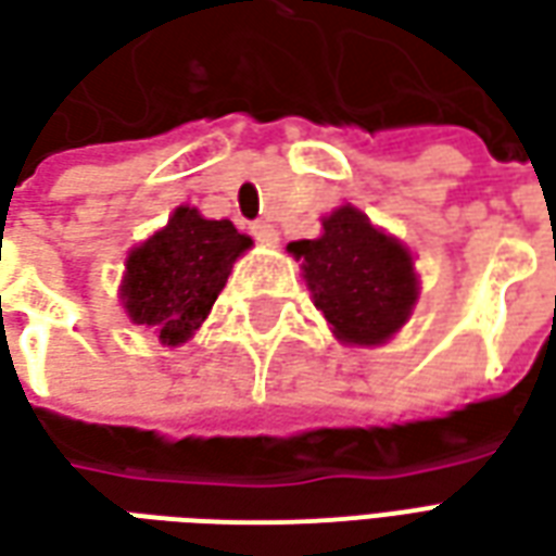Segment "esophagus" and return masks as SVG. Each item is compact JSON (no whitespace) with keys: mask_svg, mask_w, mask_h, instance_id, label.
Here are the masks:
<instances>
[{"mask_svg":"<svg viewBox=\"0 0 556 556\" xmlns=\"http://www.w3.org/2000/svg\"><path fill=\"white\" fill-rule=\"evenodd\" d=\"M253 235H255V241H262V243L279 241V231L274 223H253Z\"/></svg>","mask_w":556,"mask_h":556,"instance_id":"1","label":"esophagus"}]
</instances>
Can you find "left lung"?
I'll use <instances>...</instances> for the list:
<instances>
[{
    "label": "left lung",
    "mask_w": 556,
    "mask_h": 556,
    "mask_svg": "<svg viewBox=\"0 0 556 556\" xmlns=\"http://www.w3.org/2000/svg\"><path fill=\"white\" fill-rule=\"evenodd\" d=\"M321 226V238L289 243V253L303 262L315 309L339 342L381 345L417 303L419 279L408 247L375 229L354 205L337 207Z\"/></svg>",
    "instance_id": "obj_1"
}]
</instances>
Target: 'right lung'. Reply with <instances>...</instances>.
<instances>
[{
    "label": "right lung",
    "instance_id": "add662e5",
    "mask_svg": "<svg viewBox=\"0 0 556 556\" xmlns=\"http://www.w3.org/2000/svg\"><path fill=\"white\" fill-rule=\"evenodd\" d=\"M250 247L253 241L229 219L175 207L169 223L127 255L118 294L130 321L154 330L160 345L187 342L211 313L235 258Z\"/></svg>",
    "mask_w": 556,
    "mask_h": 556
}]
</instances>
